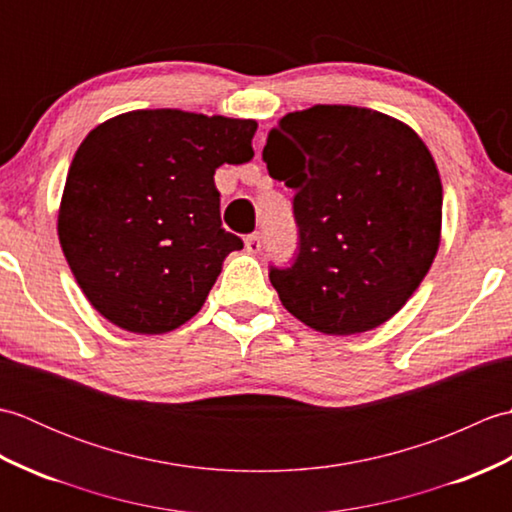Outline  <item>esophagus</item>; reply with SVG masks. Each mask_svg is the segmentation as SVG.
<instances>
[{
    "instance_id": "34e87169",
    "label": "esophagus",
    "mask_w": 512,
    "mask_h": 512,
    "mask_svg": "<svg viewBox=\"0 0 512 512\" xmlns=\"http://www.w3.org/2000/svg\"><path fill=\"white\" fill-rule=\"evenodd\" d=\"M262 246H264V242H262V235H259V233H250L246 237V250H248V253H259V250H262Z\"/></svg>"
}]
</instances>
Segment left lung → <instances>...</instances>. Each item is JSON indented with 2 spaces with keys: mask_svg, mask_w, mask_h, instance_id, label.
<instances>
[{
  "mask_svg": "<svg viewBox=\"0 0 512 512\" xmlns=\"http://www.w3.org/2000/svg\"><path fill=\"white\" fill-rule=\"evenodd\" d=\"M264 162L295 189L297 253L270 266L284 308L325 334L394 317L440 244L442 184L418 134L365 107L314 105L281 118Z\"/></svg>",
  "mask_w": 512,
  "mask_h": 512,
  "instance_id": "obj_1",
  "label": "left lung"
}]
</instances>
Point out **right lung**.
Segmentation results:
<instances>
[{
	"label": "right lung",
	"mask_w": 512,
	"mask_h": 512,
	"mask_svg": "<svg viewBox=\"0 0 512 512\" xmlns=\"http://www.w3.org/2000/svg\"><path fill=\"white\" fill-rule=\"evenodd\" d=\"M255 121L140 110L76 149L59 242L92 306L129 332L176 330L204 306L228 253L215 169L253 158Z\"/></svg>",
	"instance_id": "add662e5"
}]
</instances>
